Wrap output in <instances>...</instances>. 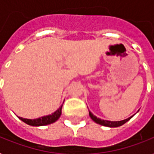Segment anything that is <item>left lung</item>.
<instances>
[{
    "label": "left lung",
    "mask_w": 154,
    "mask_h": 154,
    "mask_svg": "<svg viewBox=\"0 0 154 154\" xmlns=\"http://www.w3.org/2000/svg\"><path fill=\"white\" fill-rule=\"evenodd\" d=\"M89 116L90 118H92V120L95 122H97V124H100V125L105 126V127H109V128H117V127H120V126L123 125L124 123L129 121L131 118H133V116H131L130 118H126L124 120H122V121H108V120H103V119H101V118L96 117L95 115H93L89 111Z\"/></svg>",
    "instance_id": "left-lung-1"
}]
</instances>
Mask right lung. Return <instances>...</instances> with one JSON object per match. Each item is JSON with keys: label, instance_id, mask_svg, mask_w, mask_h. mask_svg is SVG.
I'll return each mask as SVG.
<instances>
[{"label": "right lung", "instance_id": "1", "mask_svg": "<svg viewBox=\"0 0 154 154\" xmlns=\"http://www.w3.org/2000/svg\"><path fill=\"white\" fill-rule=\"evenodd\" d=\"M62 105L59 107L57 110L55 111L53 113H51L50 115H47V116H43V117H41V118H35V119H27V118H21V117H18V118H20L22 122H24L25 123H26L28 125L35 126V127L48 125V124L53 123L57 120H58L60 116L62 114Z\"/></svg>", "mask_w": 154, "mask_h": 154}]
</instances>
